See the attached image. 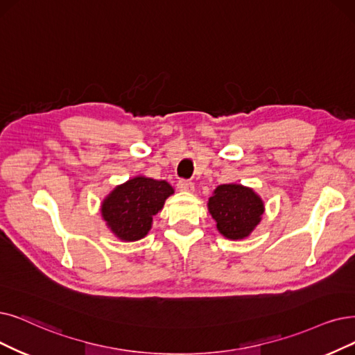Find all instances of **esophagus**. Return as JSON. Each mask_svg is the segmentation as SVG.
Listing matches in <instances>:
<instances>
[{
    "instance_id": "esophagus-1",
    "label": "esophagus",
    "mask_w": 355,
    "mask_h": 355,
    "mask_svg": "<svg viewBox=\"0 0 355 355\" xmlns=\"http://www.w3.org/2000/svg\"><path fill=\"white\" fill-rule=\"evenodd\" d=\"M178 189L180 191V192H187V193H191V192H193L195 191V187H193V183L191 182V180H179L178 182Z\"/></svg>"
}]
</instances>
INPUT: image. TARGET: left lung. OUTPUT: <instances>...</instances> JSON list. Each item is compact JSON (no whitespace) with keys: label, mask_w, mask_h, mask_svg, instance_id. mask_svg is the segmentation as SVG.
Returning a JSON list of instances; mask_svg holds the SVG:
<instances>
[{"label":"left lung","mask_w":355,"mask_h":355,"mask_svg":"<svg viewBox=\"0 0 355 355\" xmlns=\"http://www.w3.org/2000/svg\"><path fill=\"white\" fill-rule=\"evenodd\" d=\"M207 207L218 233L230 240L249 237L265 212L262 198L240 183L218 185L209 196Z\"/></svg>","instance_id":"left-lung-1"}]
</instances>
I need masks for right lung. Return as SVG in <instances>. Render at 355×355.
Wrapping results in <instances>:
<instances>
[{
  "label": "right lung",
  "mask_w": 355,
  "mask_h": 355,
  "mask_svg": "<svg viewBox=\"0 0 355 355\" xmlns=\"http://www.w3.org/2000/svg\"><path fill=\"white\" fill-rule=\"evenodd\" d=\"M173 193L175 189L166 180L134 176L105 196L101 205L102 218L121 242H137L148 234L153 217Z\"/></svg>",
  "instance_id": "add662e5"
}]
</instances>
